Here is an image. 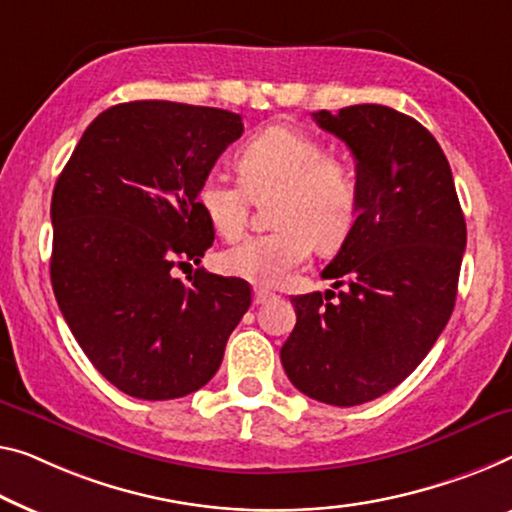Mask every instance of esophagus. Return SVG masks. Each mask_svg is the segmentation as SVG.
Here are the masks:
<instances>
[{"mask_svg": "<svg viewBox=\"0 0 512 512\" xmlns=\"http://www.w3.org/2000/svg\"><path fill=\"white\" fill-rule=\"evenodd\" d=\"M273 296H276V294L269 292V289L255 287V292H253V303H255V305H262V303H266V301H271Z\"/></svg>", "mask_w": 512, "mask_h": 512, "instance_id": "34e87169", "label": "esophagus"}]
</instances>
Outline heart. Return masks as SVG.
<instances>
[{"instance_id": "1", "label": "heart", "mask_w": 512, "mask_h": 512, "mask_svg": "<svg viewBox=\"0 0 512 512\" xmlns=\"http://www.w3.org/2000/svg\"><path fill=\"white\" fill-rule=\"evenodd\" d=\"M239 179L211 172L197 188V207L211 230L232 241L246 230L250 197H276L271 234L250 236L220 255L230 276L278 285L312 255L315 243L333 250L345 243L358 218L356 172L345 160L326 158L324 144L289 126H271L255 135L236 158Z\"/></svg>"}]
</instances>
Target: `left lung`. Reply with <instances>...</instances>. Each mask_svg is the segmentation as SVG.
Masks as SVG:
<instances>
[{
  "instance_id": "obj_1",
  "label": "left lung",
  "mask_w": 512,
  "mask_h": 512,
  "mask_svg": "<svg viewBox=\"0 0 512 512\" xmlns=\"http://www.w3.org/2000/svg\"><path fill=\"white\" fill-rule=\"evenodd\" d=\"M312 119L352 151L361 202L322 271L338 294L292 296L296 326L280 361L308 398L356 407L407 379L446 329L467 223L451 165L416 119L372 103Z\"/></svg>"
}]
</instances>
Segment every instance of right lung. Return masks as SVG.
<instances>
[{"label":"right lung","mask_w":512,"mask_h":512,"mask_svg":"<svg viewBox=\"0 0 512 512\" xmlns=\"http://www.w3.org/2000/svg\"><path fill=\"white\" fill-rule=\"evenodd\" d=\"M241 133L227 110L121 103L91 121L55 183V299L94 368L133 398L207 384L253 301L241 278L197 269L186 285L172 273L213 243L195 195Z\"/></svg>","instance_id":"obj_1"}]
</instances>
